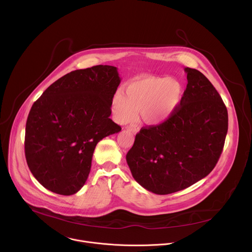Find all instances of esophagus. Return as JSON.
Masks as SVG:
<instances>
[{
	"label": "esophagus",
	"mask_w": 252,
	"mask_h": 252,
	"mask_svg": "<svg viewBox=\"0 0 252 252\" xmlns=\"http://www.w3.org/2000/svg\"><path fill=\"white\" fill-rule=\"evenodd\" d=\"M126 130H128V131H130V132H132V133H137L138 131H139V128L137 127V126H126Z\"/></svg>",
	"instance_id": "34e87169"
}]
</instances>
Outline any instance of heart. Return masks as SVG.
Masks as SVG:
<instances>
[{
  "label": "heart",
  "instance_id": "heart-1",
  "mask_svg": "<svg viewBox=\"0 0 252 252\" xmlns=\"http://www.w3.org/2000/svg\"><path fill=\"white\" fill-rule=\"evenodd\" d=\"M183 86L177 80L161 77H142L130 81L126 93L119 90L112 101L115 119L120 124L133 120L137 112L152 125L166 122L183 98Z\"/></svg>",
  "mask_w": 252,
  "mask_h": 252
}]
</instances>
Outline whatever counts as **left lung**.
<instances>
[{
  "label": "left lung",
  "instance_id": "obj_1",
  "mask_svg": "<svg viewBox=\"0 0 252 252\" xmlns=\"http://www.w3.org/2000/svg\"><path fill=\"white\" fill-rule=\"evenodd\" d=\"M174 114L135 135L126 162L135 182L157 194L183 190L205 177L221 155L228 115L221 96L195 68Z\"/></svg>",
  "mask_w": 252,
  "mask_h": 252
}]
</instances>
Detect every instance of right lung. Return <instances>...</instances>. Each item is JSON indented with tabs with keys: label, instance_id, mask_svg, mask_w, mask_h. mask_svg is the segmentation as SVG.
I'll return each mask as SVG.
<instances>
[{
	"label": "right lung",
	"instance_id": "1",
	"mask_svg": "<svg viewBox=\"0 0 252 252\" xmlns=\"http://www.w3.org/2000/svg\"><path fill=\"white\" fill-rule=\"evenodd\" d=\"M120 84L116 66L94 65L64 75L33 102L26 124L25 155L44 188L71 195L84 187L96 143L122 130L110 119Z\"/></svg>",
	"mask_w": 252,
	"mask_h": 252
}]
</instances>
